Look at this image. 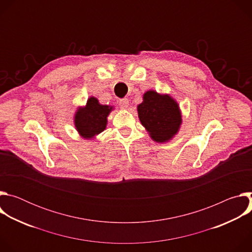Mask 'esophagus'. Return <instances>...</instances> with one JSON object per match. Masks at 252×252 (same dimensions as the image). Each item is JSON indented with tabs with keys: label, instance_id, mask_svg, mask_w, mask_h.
Masks as SVG:
<instances>
[{
	"label": "esophagus",
	"instance_id": "obj_1",
	"mask_svg": "<svg viewBox=\"0 0 252 252\" xmlns=\"http://www.w3.org/2000/svg\"><path fill=\"white\" fill-rule=\"evenodd\" d=\"M119 104L122 109H126L128 106V99L127 98H122L119 100Z\"/></svg>",
	"mask_w": 252,
	"mask_h": 252
}]
</instances>
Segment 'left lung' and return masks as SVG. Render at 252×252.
Wrapping results in <instances>:
<instances>
[{
	"label": "left lung",
	"mask_w": 252,
	"mask_h": 252,
	"mask_svg": "<svg viewBox=\"0 0 252 252\" xmlns=\"http://www.w3.org/2000/svg\"><path fill=\"white\" fill-rule=\"evenodd\" d=\"M141 125L157 142L172 138L182 124V114L177 102L168 94L149 91L143 94V101L137 105Z\"/></svg>",
	"instance_id": "1"
}]
</instances>
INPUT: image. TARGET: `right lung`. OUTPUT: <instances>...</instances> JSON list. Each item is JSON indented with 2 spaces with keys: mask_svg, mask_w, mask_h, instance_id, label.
I'll return each mask as SVG.
<instances>
[{
  "mask_svg": "<svg viewBox=\"0 0 252 252\" xmlns=\"http://www.w3.org/2000/svg\"><path fill=\"white\" fill-rule=\"evenodd\" d=\"M113 111V106L102 105L92 96L87 105L81 107L75 117V126L79 133L85 138H92L105 129L107 116Z\"/></svg>",
  "mask_w": 252,
  "mask_h": 252,
  "instance_id": "obj_1",
  "label": "right lung"
}]
</instances>
